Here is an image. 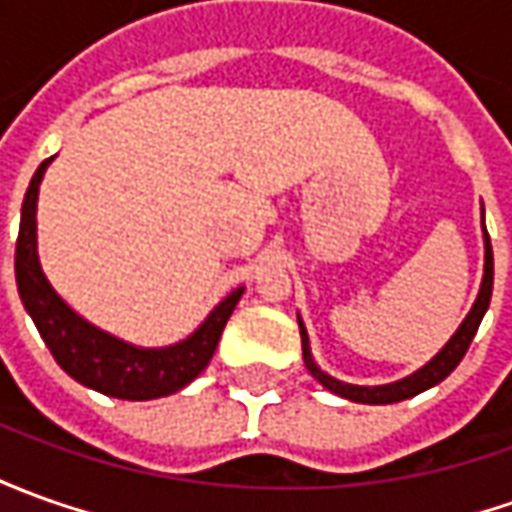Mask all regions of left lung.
<instances>
[{"instance_id": "left-lung-1", "label": "left lung", "mask_w": 512, "mask_h": 512, "mask_svg": "<svg viewBox=\"0 0 512 512\" xmlns=\"http://www.w3.org/2000/svg\"><path fill=\"white\" fill-rule=\"evenodd\" d=\"M482 225H485V220H482ZM491 292H493V250H491V236H488V231H485V276H482V287H479L477 303H474V309H471L468 317L463 320V326L457 329V334H454L449 343H446V348H443L432 362H426L424 368L415 370L412 376L401 379V382L382 384V387H359V384L337 382V379H331L329 373H323V370L315 365V359H312V354H309V337H306V329H303V323L298 320V323H301L303 362H306L309 373H312V376H315L317 382L323 384L326 390L337 393V396L348 398V401H359V404H396V401H404V398L418 396V393H424V390H429V387H435L438 382H443L451 370L460 365V359L465 357L468 345H471L474 334H477L482 317H485L488 306H491Z\"/></svg>"}]
</instances>
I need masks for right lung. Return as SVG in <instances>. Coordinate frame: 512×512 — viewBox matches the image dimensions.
<instances>
[{"mask_svg": "<svg viewBox=\"0 0 512 512\" xmlns=\"http://www.w3.org/2000/svg\"><path fill=\"white\" fill-rule=\"evenodd\" d=\"M49 161L52 158L35 169L33 181L27 186V195L21 203L19 239H16V284L35 329L44 337L55 362L74 382L86 384L97 393L125 398V401H150V398L178 393L211 362L222 329L245 290L239 287L231 292L189 340L169 348H136L86 323L55 295L38 264L35 200H38V183L44 178Z\"/></svg>", "mask_w": 512, "mask_h": 512, "instance_id": "add662e5", "label": "right lung"}]
</instances>
